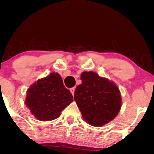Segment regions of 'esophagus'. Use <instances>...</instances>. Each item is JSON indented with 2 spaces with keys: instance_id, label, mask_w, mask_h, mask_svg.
I'll use <instances>...</instances> for the list:
<instances>
[{
  "instance_id": "34e87169",
  "label": "esophagus",
  "mask_w": 154,
  "mask_h": 154,
  "mask_svg": "<svg viewBox=\"0 0 154 154\" xmlns=\"http://www.w3.org/2000/svg\"><path fill=\"white\" fill-rule=\"evenodd\" d=\"M70 92H71L72 93V94L74 95V94H75V88H70Z\"/></svg>"
}]
</instances>
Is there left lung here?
Here are the masks:
<instances>
[{"label": "left lung", "mask_w": 154, "mask_h": 154, "mask_svg": "<svg viewBox=\"0 0 154 154\" xmlns=\"http://www.w3.org/2000/svg\"><path fill=\"white\" fill-rule=\"evenodd\" d=\"M82 83L76 88L74 99L88 124L101 127L119 114L122 97L117 85L94 72H83Z\"/></svg>", "instance_id": "8db88e82"}]
</instances>
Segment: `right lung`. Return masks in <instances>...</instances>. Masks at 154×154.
Segmentation results:
<instances>
[{
  "instance_id": "obj_1",
  "label": "right lung",
  "mask_w": 154,
  "mask_h": 154,
  "mask_svg": "<svg viewBox=\"0 0 154 154\" xmlns=\"http://www.w3.org/2000/svg\"><path fill=\"white\" fill-rule=\"evenodd\" d=\"M73 101V96L64 87L61 77L53 72L38 79L26 91L25 105L40 121H51Z\"/></svg>"
}]
</instances>
